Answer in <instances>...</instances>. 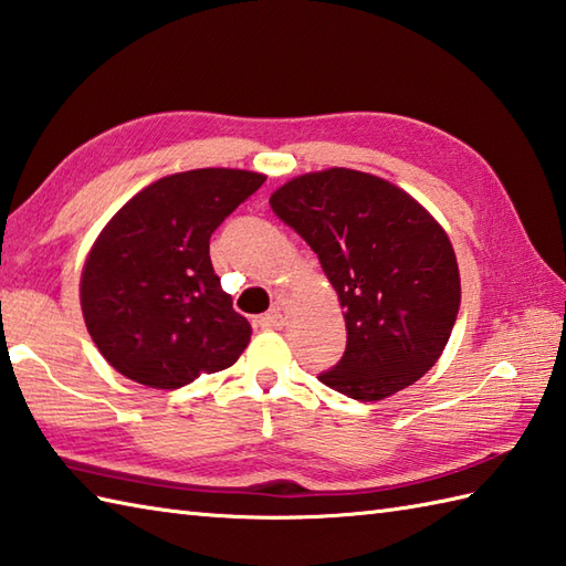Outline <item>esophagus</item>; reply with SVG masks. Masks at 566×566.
I'll use <instances>...</instances> for the list:
<instances>
[{
  "label": "esophagus",
  "instance_id": "obj_1",
  "mask_svg": "<svg viewBox=\"0 0 566 566\" xmlns=\"http://www.w3.org/2000/svg\"><path fill=\"white\" fill-rule=\"evenodd\" d=\"M283 325V315H281V307H273L271 313L261 315L259 317V327L261 329H279Z\"/></svg>",
  "mask_w": 566,
  "mask_h": 566
}]
</instances>
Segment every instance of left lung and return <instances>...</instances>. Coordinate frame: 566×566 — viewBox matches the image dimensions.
I'll use <instances>...</instances> for the list:
<instances>
[{"mask_svg":"<svg viewBox=\"0 0 566 566\" xmlns=\"http://www.w3.org/2000/svg\"><path fill=\"white\" fill-rule=\"evenodd\" d=\"M271 207L317 253L347 322V352L319 374L354 400H384L440 359L461 303L444 229L394 182L329 168L287 180Z\"/></svg>","mask_w":566,"mask_h":566,"instance_id":"left-lung-1","label":"left lung"}]
</instances>
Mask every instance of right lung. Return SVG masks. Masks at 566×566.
<instances>
[{
	"mask_svg": "<svg viewBox=\"0 0 566 566\" xmlns=\"http://www.w3.org/2000/svg\"><path fill=\"white\" fill-rule=\"evenodd\" d=\"M266 176L198 168L136 192L92 244L80 305L92 342L136 384L180 388L232 366L251 325L210 261V237Z\"/></svg>",
	"mask_w": 566,
	"mask_h": 566,
	"instance_id": "obj_1",
	"label": "right lung"
}]
</instances>
